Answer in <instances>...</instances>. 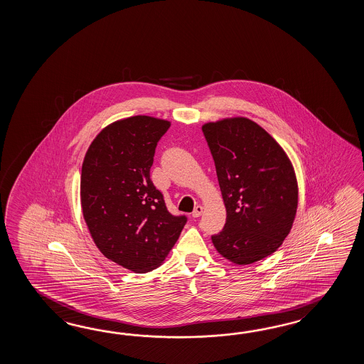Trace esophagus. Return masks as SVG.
I'll use <instances>...</instances> for the list:
<instances>
[{
	"label": "esophagus",
	"instance_id": "esophagus-1",
	"mask_svg": "<svg viewBox=\"0 0 364 364\" xmlns=\"http://www.w3.org/2000/svg\"><path fill=\"white\" fill-rule=\"evenodd\" d=\"M201 213H203V207H201V205H196L193 210V217H195V218H196V217H200Z\"/></svg>",
	"mask_w": 364,
	"mask_h": 364
}]
</instances>
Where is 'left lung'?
<instances>
[{
  "label": "left lung",
  "mask_w": 364,
  "mask_h": 364,
  "mask_svg": "<svg viewBox=\"0 0 364 364\" xmlns=\"http://www.w3.org/2000/svg\"><path fill=\"white\" fill-rule=\"evenodd\" d=\"M226 207L224 229L212 235L221 255L251 264L271 255L291 229L298 186L284 149L247 118L203 127Z\"/></svg>",
  "instance_id": "obj_1"
}]
</instances>
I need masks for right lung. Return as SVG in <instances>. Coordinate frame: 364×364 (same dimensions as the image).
<instances>
[{
  "mask_svg": "<svg viewBox=\"0 0 364 364\" xmlns=\"http://www.w3.org/2000/svg\"><path fill=\"white\" fill-rule=\"evenodd\" d=\"M169 127L154 117L117 121L95 138L82 165L80 200L93 242L109 260L138 273L163 263L187 223L168 210L149 174Z\"/></svg>",
  "mask_w": 364,
  "mask_h": 364,
  "instance_id": "1",
  "label": "right lung"
}]
</instances>
